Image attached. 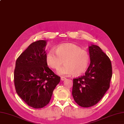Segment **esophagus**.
Segmentation results:
<instances>
[{"label":"esophagus","mask_w":124,"mask_h":124,"mask_svg":"<svg viewBox=\"0 0 124 124\" xmlns=\"http://www.w3.org/2000/svg\"><path fill=\"white\" fill-rule=\"evenodd\" d=\"M60 79H61V80H62V81H63V80H66V78L65 77H60Z\"/></svg>","instance_id":"esophagus-1"}]
</instances>
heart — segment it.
Listing matches in <instances>:
<instances>
[{
    "label": "heart",
    "instance_id": "heart-1",
    "mask_svg": "<svg viewBox=\"0 0 124 124\" xmlns=\"http://www.w3.org/2000/svg\"><path fill=\"white\" fill-rule=\"evenodd\" d=\"M65 65L57 71L60 75L78 76L83 74L88 67L90 56L88 53L74 44H62L47 53L46 62L50 67L58 69L64 63Z\"/></svg>",
    "mask_w": 124,
    "mask_h": 124
}]
</instances>
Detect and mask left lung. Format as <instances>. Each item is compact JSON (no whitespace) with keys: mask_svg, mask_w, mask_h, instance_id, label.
Returning a JSON list of instances; mask_svg holds the SVG:
<instances>
[{"mask_svg":"<svg viewBox=\"0 0 124 124\" xmlns=\"http://www.w3.org/2000/svg\"><path fill=\"white\" fill-rule=\"evenodd\" d=\"M90 64L85 74L73 79L72 95L83 107L96 105L109 89L112 77L110 60L97 45L89 47Z\"/></svg>","mask_w":124,"mask_h":124,"instance_id":"1","label":"left lung"}]
</instances>
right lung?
<instances>
[{
    "mask_svg": "<svg viewBox=\"0 0 124 124\" xmlns=\"http://www.w3.org/2000/svg\"><path fill=\"white\" fill-rule=\"evenodd\" d=\"M46 40L34 42L17 58L14 84L19 97L29 106L41 108L48 103L60 77L48 67Z\"/></svg>",
    "mask_w": 124,
    "mask_h": 124,
    "instance_id": "right-lung-1",
    "label": "right lung"
}]
</instances>
